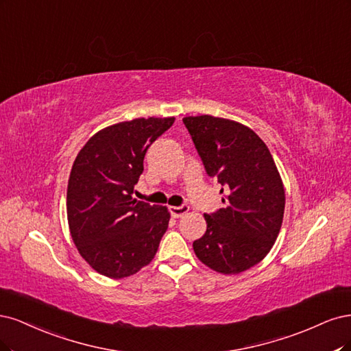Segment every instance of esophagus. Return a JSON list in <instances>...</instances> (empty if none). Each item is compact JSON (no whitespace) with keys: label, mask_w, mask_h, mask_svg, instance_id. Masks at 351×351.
Instances as JSON below:
<instances>
[{"label":"esophagus","mask_w":351,"mask_h":351,"mask_svg":"<svg viewBox=\"0 0 351 351\" xmlns=\"http://www.w3.org/2000/svg\"><path fill=\"white\" fill-rule=\"evenodd\" d=\"M169 210H171L172 216H173L175 219H178V217L185 216V214L189 211V207H188V206H180V207H171Z\"/></svg>","instance_id":"1"}]
</instances>
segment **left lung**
Masks as SVG:
<instances>
[{"instance_id":"8db88e82","label":"left lung","mask_w":351,"mask_h":351,"mask_svg":"<svg viewBox=\"0 0 351 351\" xmlns=\"http://www.w3.org/2000/svg\"><path fill=\"white\" fill-rule=\"evenodd\" d=\"M184 123L207 173L229 189L226 207L204 214L207 230L192 243L194 252L217 273H243L263 261L280 233L286 204L280 172L265 143L243 123L211 115L185 117Z\"/></svg>"}]
</instances>
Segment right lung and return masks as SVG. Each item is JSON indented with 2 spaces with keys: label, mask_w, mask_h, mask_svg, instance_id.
Listing matches in <instances>:
<instances>
[{
  "label": "right lung",
  "mask_w": 351,
  "mask_h": 351,
  "mask_svg": "<svg viewBox=\"0 0 351 351\" xmlns=\"http://www.w3.org/2000/svg\"><path fill=\"white\" fill-rule=\"evenodd\" d=\"M173 117L137 118L97 131L78 152L66 188L70 233L84 261L99 274L125 278L149 265L171 213L132 198L152 143Z\"/></svg>",
  "instance_id": "obj_1"
}]
</instances>
